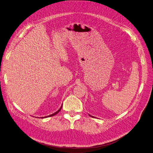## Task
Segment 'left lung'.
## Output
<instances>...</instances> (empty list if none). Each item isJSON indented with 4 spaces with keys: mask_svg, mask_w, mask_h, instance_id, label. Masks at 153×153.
Returning <instances> with one entry per match:
<instances>
[{
    "mask_svg": "<svg viewBox=\"0 0 153 153\" xmlns=\"http://www.w3.org/2000/svg\"><path fill=\"white\" fill-rule=\"evenodd\" d=\"M88 115H89V116H90V117H95L94 116H91V115H90V114H88Z\"/></svg>",
    "mask_w": 153,
    "mask_h": 153,
    "instance_id": "1",
    "label": "left lung"
}]
</instances>
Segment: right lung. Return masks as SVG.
Returning <instances> with one entry per match:
<instances>
[{"mask_svg":"<svg viewBox=\"0 0 153 153\" xmlns=\"http://www.w3.org/2000/svg\"><path fill=\"white\" fill-rule=\"evenodd\" d=\"M62 106H63V104H62V106L60 107V108L57 111H56L55 113H53V114H50V115H49V116H45V117H40V118H46V117H51V116H55V115H56V114H58L59 112L60 111V110L62 109Z\"/></svg>","mask_w":153,"mask_h":153,"instance_id":"obj_1","label":"right lung"}]
</instances>
